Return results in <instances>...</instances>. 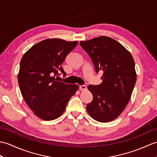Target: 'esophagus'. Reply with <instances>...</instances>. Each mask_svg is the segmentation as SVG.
<instances>
[{"mask_svg":"<svg viewBox=\"0 0 157 157\" xmlns=\"http://www.w3.org/2000/svg\"><path fill=\"white\" fill-rule=\"evenodd\" d=\"M86 89H87V87H86V86H85V85L79 86V90H86Z\"/></svg>","mask_w":157,"mask_h":157,"instance_id":"34e87169","label":"esophagus"}]
</instances>
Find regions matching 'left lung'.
Listing matches in <instances>:
<instances>
[{
    "label": "left lung",
    "mask_w": 157,
    "mask_h": 157,
    "mask_svg": "<svg viewBox=\"0 0 157 157\" xmlns=\"http://www.w3.org/2000/svg\"><path fill=\"white\" fill-rule=\"evenodd\" d=\"M94 65L96 73L102 71V82L89 85L93 96L86 109L96 121L106 123L116 119L131 98L136 82L135 63L124 46L107 36L79 42Z\"/></svg>",
    "instance_id": "obj_1"
}]
</instances>
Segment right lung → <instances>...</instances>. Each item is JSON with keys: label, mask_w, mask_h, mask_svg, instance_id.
I'll list each match as a JSON object with an SVG mask.
<instances>
[{"label": "right lung", "mask_w": 157, "mask_h": 157, "mask_svg": "<svg viewBox=\"0 0 157 157\" xmlns=\"http://www.w3.org/2000/svg\"><path fill=\"white\" fill-rule=\"evenodd\" d=\"M78 41L46 39L34 45L20 62L18 83L22 96L34 114L43 120L59 117L79 86L56 80L62 63Z\"/></svg>", "instance_id": "1"}]
</instances>
